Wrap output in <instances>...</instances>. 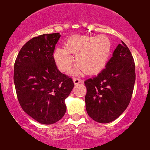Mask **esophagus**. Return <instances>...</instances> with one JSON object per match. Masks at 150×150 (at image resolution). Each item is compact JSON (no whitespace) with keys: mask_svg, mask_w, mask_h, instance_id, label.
<instances>
[{"mask_svg":"<svg viewBox=\"0 0 150 150\" xmlns=\"http://www.w3.org/2000/svg\"><path fill=\"white\" fill-rule=\"evenodd\" d=\"M74 83L75 85H77L79 83H83L82 81H81L80 79L78 78H74Z\"/></svg>","mask_w":150,"mask_h":150,"instance_id":"obj_1","label":"esophagus"}]
</instances>
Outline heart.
<instances>
[{"instance_id":"1","label":"heart","mask_w":150,"mask_h":150,"mask_svg":"<svg viewBox=\"0 0 150 150\" xmlns=\"http://www.w3.org/2000/svg\"><path fill=\"white\" fill-rule=\"evenodd\" d=\"M112 50L108 36L74 35L66 41L65 47L56 48L53 53L55 62L62 72H68L73 66L75 56L76 66L87 74H96L107 65Z\"/></svg>"}]
</instances>
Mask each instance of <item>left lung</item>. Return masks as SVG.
Masks as SVG:
<instances>
[{"instance_id":"obj_1","label":"left lung","mask_w":150,"mask_h":150,"mask_svg":"<svg viewBox=\"0 0 150 150\" xmlns=\"http://www.w3.org/2000/svg\"><path fill=\"white\" fill-rule=\"evenodd\" d=\"M118 44L105 68L95 77L85 81L86 110L99 123L118 118L131 100L136 81V67L130 50Z\"/></svg>"}]
</instances>
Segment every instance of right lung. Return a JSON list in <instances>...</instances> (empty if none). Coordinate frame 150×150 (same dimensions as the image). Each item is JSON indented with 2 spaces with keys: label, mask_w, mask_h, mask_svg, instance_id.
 <instances>
[{
  "label": "right lung",
  "mask_w": 150,
  "mask_h": 150,
  "mask_svg": "<svg viewBox=\"0 0 150 150\" xmlns=\"http://www.w3.org/2000/svg\"><path fill=\"white\" fill-rule=\"evenodd\" d=\"M59 33L34 37L20 50L14 63V83L19 104L30 117L43 125L57 122L74 87L72 79L59 71L53 52Z\"/></svg>",
  "instance_id": "right-lung-1"
}]
</instances>
